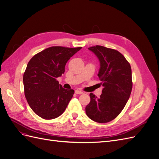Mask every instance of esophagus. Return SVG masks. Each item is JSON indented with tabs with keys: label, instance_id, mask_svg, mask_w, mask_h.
<instances>
[{
	"label": "esophagus",
	"instance_id": "1",
	"mask_svg": "<svg viewBox=\"0 0 159 159\" xmlns=\"http://www.w3.org/2000/svg\"><path fill=\"white\" fill-rule=\"evenodd\" d=\"M75 93L76 94H82V93H83V91H80V90H75Z\"/></svg>",
	"mask_w": 159,
	"mask_h": 159
}]
</instances>
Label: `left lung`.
Returning a JSON list of instances; mask_svg holds the SVG:
<instances>
[{"instance_id": "obj_1", "label": "left lung", "mask_w": 159, "mask_h": 159, "mask_svg": "<svg viewBox=\"0 0 159 159\" xmlns=\"http://www.w3.org/2000/svg\"><path fill=\"white\" fill-rule=\"evenodd\" d=\"M98 57V74L103 87L100 98L91 93L90 102L85 107L88 117L104 123L116 118L125 106L131 93V68L123 54L116 50L102 46L88 48Z\"/></svg>"}]
</instances>
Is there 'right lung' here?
<instances>
[{
	"mask_svg": "<svg viewBox=\"0 0 159 159\" xmlns=\"http://www.w3.org/2000/svg\"><path fill=\"white\" fill-rule=\"evenodd\" d=\"M81 47L52 46L34 56L23 75L25 95L30 108L44 119H55L64 113L74 93L66 89L56 78L65 71V66Z\"/></svg>",
	"mask_w": 159,
	"mask_h": 159,
	"instance_id": "obj_1",
	"label": "right lung"
}]
</instances>
